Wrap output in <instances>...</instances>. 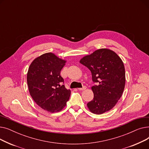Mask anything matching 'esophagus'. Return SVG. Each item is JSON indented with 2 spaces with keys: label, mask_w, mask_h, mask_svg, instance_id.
Returning a JSON list of instances; mask_svg holds the SVG:
<instances>
[{
  "label": "esophagus",
  "mask_w": 149,
  "mask_h": 149,
  "mask_svg": "<svg viewBox=\"0 0 149 149\" xmlns=\"http://www.w3.org/2000/svg\"><path fill=\"white\" fill-rule=\"evenodd\" d=\"M86 89V86H83V88H78V89H79V91H83Z\"/></svg>",
  "instance_id": "34e87169"
}]
</instances>
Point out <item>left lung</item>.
I'll return each instance as SVG.
<instances>
[{
  "label": "left lung",
  "mask_w": 149,
  "mask_h": 149,
  "mask_svg": "<svg viewBox=\"0 0 149 149\" xmlns=\"http://www.w3.org/2000/svg\"><path fill=\"white\" fill-rule=\"evenodd\" d=\"M80 63L91 70L92 81L98 83L91 88L93 98L87 104L89 111L99 115L111 110L125 87L126 74L122 60L114 51L102 48L83 57Z\"/></svg>",
  "instance_id": "1"
}]
</instances>
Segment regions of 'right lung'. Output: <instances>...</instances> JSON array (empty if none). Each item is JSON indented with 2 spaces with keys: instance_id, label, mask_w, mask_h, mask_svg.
I'll return each mask as SVG.
<instances>
[{
  "instance_id": "right-lung-1",
  "label": "right lung",
  "mask_w": 149,
  "mask_h": 149,
  "mask_svg": "<svg viewBox=\"0 0 149 149\" xmlns=\"http://www.w3.org/2000/svg\"><path fill=\"white\" fill-rule=\"evenodd\" d=\"M66 60L52 52L45 53L35 58L27 73L29 92L36 104L50 112L61 111L70 95V91L61 84L64 80L60 71Z\"/></svg>"
}]
</instances>
